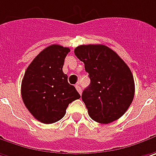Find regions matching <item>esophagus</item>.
Here are the masks:
<instances>
[{
	"instance_id": "esophagus-1",
	"label": "esophagus",
	"mask_w": 156,
	"mask_h": 156,
	"mask_svg": "<svg viewBox=\"0 0 156 156\" xmlns=\"http://www.w3.org/2000/svg\"><path fill=\"white\" fill-rule=\"evenodd\" d=\"M75 87H76L77 91H78L79 93H81V92H82V88H81V85H79V83H78L77 85H75Z\"/></svg>"
}]
</instances>
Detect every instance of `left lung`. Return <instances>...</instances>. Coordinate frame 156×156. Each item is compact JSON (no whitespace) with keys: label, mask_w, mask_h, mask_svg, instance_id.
<instances>
[{"label":"left lung","mask_w":156,"mask_h":156,"mask_svg":"<svg viewBox=\"0 0 156 156\" xmlns=\"http://www.w3.org/2000/svg\"><path fill=\"white\" fill-rule=\"evenodd\" d=\"M74 53L85 64L91 79L82 93L89 116L101 124L120 118L134 96L133 76L129 67L116 52L102 44L79 45Z\"/></svg>","instance_id":"left-lung-1"}]
</instances>
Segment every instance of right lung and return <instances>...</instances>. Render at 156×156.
<instances>
[{"mask_svg":"<svg viewBox=\"0 0 156 156\" xmlns=\"http://www.w3.org/2000/svg\"><path fill=\"white\" fill-rule=\"evenodd\" d=\"M69 52L67 47L52 44L34 58L24 73L21 87L24 105L34 118L44 124L60 120L69 104L80 98L63 72Z\"/></svg>","mask_w":156,"mask_h":156,"instance_id":"right-lung-1","label":"right lung"}]
</instances>
